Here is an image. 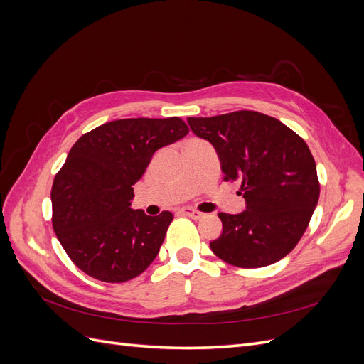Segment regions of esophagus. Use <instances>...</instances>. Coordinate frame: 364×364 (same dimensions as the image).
Segmentation results:
<instances>
[{
    "label": "esophagus",
    "instance_id": "34e87169",
    "mask_svg": "<svg viewBox=\"0 0 364 364\" xmlns=\"http://www.w3.org/2000/svg\"><path fill=\"white\" fill-rule=\"evenodd\" d=\"M181 214H182V215H186V217H191V218H196V220H199V218H202V217H203V213H200V211H197V209L188 208V206H185V208H181Z\"/></svg>",
    "mask_w": 364,
    "mask_h": 364
}]
</instances>
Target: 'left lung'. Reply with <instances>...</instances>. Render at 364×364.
I'll list each match as a JSON object with an SVG mask.
<instances>
[{"label": "left lung", "mask_w": 364, "mask_h": 364, "mask_svg": "<svg viewBox=\"0 0 364 364\" xmlns=\"http://www.w3.org/2000/svg\"><path fill=\"white\" fill-rule=\"evenodd\" d=\"M197 136L215 147L223 179L240 181L241 214L218 213L223 232L209 246L240 269L282 259L310 223L321 194L316 162L306 142L279 119L255 111L188 118Z\"/></svg>", "instance_id": "1"}]
</instances>
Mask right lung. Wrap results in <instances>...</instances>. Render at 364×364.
I'll return each instance as SVG.
<instances>
[{
	"label": "right lung",
	"mask_w": 364,
	"mask_h": 364,
	"mask_svg": "<svg viewBox=\"0 0 364 364\" xmlns=\"http://www.w3.org/2000/svg\"><path fill=\"white\" fill-rule=\"evenodd\" d=\"M188 132L178 117L124 118L77 139L53 182L51 222L82 272L119 284L136 278L156 258L173 214L150 217L130 209L134 185L153 153Z\"/></svg>",
	"instance_id": "right-lung-1"
}]
</instances>
